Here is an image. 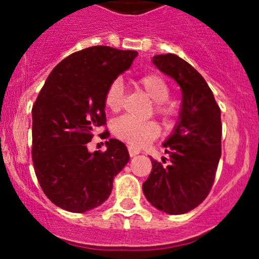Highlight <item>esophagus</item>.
Wrapping results in <instances>:
<instances>
[{
	"label": "esophagus",
	"instance_id": "1",
	"mask_svg": "<svg viewBox=\"0 0 259 259\" xmlns=\"http://www.w3.org/2000/svg\"><path fill=\"white\" fill-rule=\"evenodd\" d=\"M127 151H129V155L132 156H135V155H138V154L140 153V150L139 149H137V148H134V146H127Z\"/></svg>",
	"mask_w": 259,
	"mask_h": 259
}]
</instances>
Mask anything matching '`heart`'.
<instances>
[{"label":"heart","instance_id":"b5f03b06","mask_svg":"<svg viewBox=\"0 0 259 259\" xmlns=\"http://www.w3.org/2000/svg\"><path fill=\"white\" fill-rule=\"evenodd\" d=\"M137 85L146 96L154 101V113L161 117L165 122H170L178 116V104L170 100V86L168 81L160 74L149 72L142 75L137 80ZM124 101V86L119 79H115L108 86L104 95V104L113 113H117L121 109ZM111 132L117 139L127 143L135 148H142L160 134V126L154 120L139 121L130 116H121L111 125Z\"/></svg>","mask_w":259,"mask_h":259}]
</instances>
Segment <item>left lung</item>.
<instances>
[{"mask_svg": "<svg viewBox=\"0 0 259 259\" xmlns=\"http://www.w3.org/2000/svg\"><path fill=\"white\" fill-rule=\"evenodd\" d=\"M153 62L179 83L183 105L178 125L164 143L169 164L151 159L143 192L159 210L183 214L198 207L213 187L222 155L221 109L202 75L185 60L168 54L156 55Z\"/></svg>", "mask_w": 259, "mask_h": 259, "instance_id": "8db88e82", "label": "left lung"}]
</instances>
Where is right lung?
<instances>
[{
  "label": "right lung",
  "mask_w": 259,
  "mask_h": 259,
  "mask_svg": "<svg viewBox=\"0 0 259 259\" xmlns=\"http://www.w3.org/2000/svg\"><path fill=\"white\" fill-rule=\"evenodd\" d=\"M137 55L109 46L83 49L57 64L41 89L32 106L31 153L41 189L57 207L83 213L103 204L129 161L120 140L109 139L105 151L94 153L86 144L106 125V89Z\"/></svg>",
  "instance_id": "1"
}]
</instances>
